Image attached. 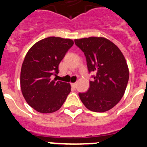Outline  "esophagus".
Masks as SVG:
<instances>
[{
	"mask_svg": "<svg viewBox=\"0 0 147 147\" xmlns=\"http://www.w3.org/2000/svg\"><path fill=\"white\" fill-rule=\"evenodd\" d=\"M71 86H72V88L75 89V88H76V86H77V84H76V83H74V84H71Z\"/></svg>",
	"mask_w": 147,
	"mask_h": 147,
	"instance_id": "esophagus-1",
	"label": "esophagus"
}]
</instances>
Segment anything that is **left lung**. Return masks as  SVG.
Instances as JSON below:
<instances>
[{"instance_id": "left-lung-1", "label": "left lung", "mask_w": 147, "mask_h": 147, "mask_svg": "<svg viewBox=\"0 0 147 147\" xmlns=\"http://www.w3.org/2000/svg\"><path fill=\"white\" fill-rule=\"evenodd\" d=\"M82 50L88 71L94 72L92 81L86 92L78 93L89 110L104 112L114 107L123 97L129 81V69L118 47L107 38L89 37L75 39Z\"/></svg>"}]
</instances>
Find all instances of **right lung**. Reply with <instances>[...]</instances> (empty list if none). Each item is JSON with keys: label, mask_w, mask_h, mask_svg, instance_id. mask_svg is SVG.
<instances>
[{"label": "right lung", "mask_w": 147, "mask_h": 147, "mask_svg": "<svg viewBox=\"0 0 147 147\" xmlns=\"http://www.w3.org/2000/svg\"><path fill=\"white\" fill-rule=\"evenodd\" d=\"M73 44L71 39L49 37L37 42L25 56L20 88L27 104L38 112L58 110L71 92L69 84L52 77L58 74L60 62Z\"/></svg>", "instance_id": "1"}]
</instances>
